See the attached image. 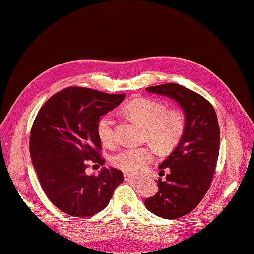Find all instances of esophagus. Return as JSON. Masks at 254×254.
Masks as SVG:
<instances>
[{"label": "esophagus", "mask_w": 254, "mask_h": 254, "mask_svg": "<svg viewBox=\"0 0 254 254\" xmlns=\"http://www.w3.org/2000/svg\"><path fill=\"white\" fill-rule=\"evenodd\" d=\"M136 179H138V177H136V176H133V175H130V174H124V180H126V181L136 180Z\"/></svg>", "instance_id": "obj_1"}]
</instances>
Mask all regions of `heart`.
I'll return each mask as SVG.
<instances>
[{"instance_id":"1","label":"heart","mask_w":254,"mask_h":254,"mask_svg":"<svg viewBox=\"0 0 254 254\" xmlns=\"http://www.w3.org/2000/svg\"><path fill=\"white\" fill-rule=\"evenodd\" d=\"M124 112L145 127V138L163 154L172 152L185 134L186 123L182 113L177 109H167L163 102L158 100L135 98L127 102ZM97 135L106 146L116 144L115 122L108 113L101 116L97 122ZM153 159L154 152L148 146L127 147L113 156L112 163L124 171L138 174Z\"/></svg>"}]
</instances>
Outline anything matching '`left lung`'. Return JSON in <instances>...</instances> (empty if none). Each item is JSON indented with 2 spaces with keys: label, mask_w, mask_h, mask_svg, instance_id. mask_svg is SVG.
I'll use <instances>...</instances> for the list:
<instances>
[{
  "label": "left lung",
  "mask_w": 254,
  "mask_h": 254,
  "mask_svg": "<svg viewBox=\"0 0 254 254\" xmlns=\"http://www.w3.org/2000/svg\"><path fill=\"white\" fill-rule=\"evenodd\" d=\"M175 99L186 115V128L176 149L159 165L158 192L145 199V206L166 219L180 218L195 208L212 183L219 154V126L212 104L203 96L179 84L146 88Z\"/></svg>",
  "instance_id": "1"
}]
</instances>
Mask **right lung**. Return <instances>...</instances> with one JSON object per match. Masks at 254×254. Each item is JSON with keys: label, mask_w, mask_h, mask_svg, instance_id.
Returning a JSON list of instances; mask_svg holds the SVG:
<instances>
[{"label": "right lung", "mask_w": 254, "mask_h": 254, "mask_svg": "<svg viewBox=\"0 0 254 254\" xmlns=\"http://www.w3.org/2000/svg\"><path fill=\"white\" fill-rule=\"evenodd\" d=\"M126 98L71 86L51 96L32 123L29 150L42 190L51 203L74 217L104 209L123 181L121 170L102 168L88 176L90 163L104 165L97 122Z\"/></svg>", "instance_id": "add662e5"}]
</instances>
